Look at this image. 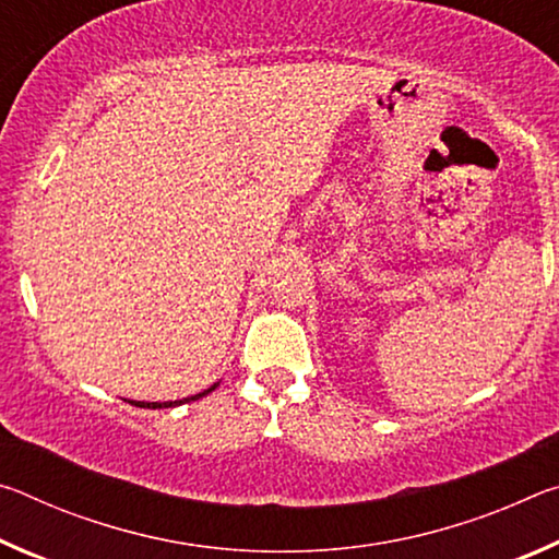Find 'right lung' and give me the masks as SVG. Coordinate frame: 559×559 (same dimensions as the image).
Masks as SVG:
<instances>
[{"instance_id":"obj_1","label":"right lung","mask_w":559,"mask_h":559,"mask_svg":"<svg viewBox=\"0 0 559 559\" xmlns=\"http://www.w3.org/2000/svg\"><path fill=\"white\" fill-rule=\"evenodd\" d=\"M216 386H219V382L216 384H212L210 390H204V392H200V394H194V396H185V400H177V402H130V404H135V406H143V409H167V406H179V404H185V402H194V400H202V396H206L210 392H214Z\"/></svg>"}]
</instances>
